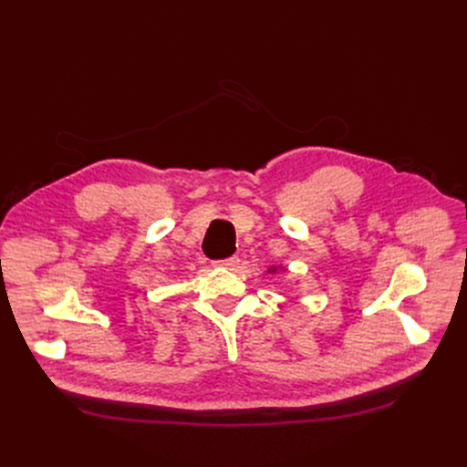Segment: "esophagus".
Wrapping results in <instances>:
<instances>
[{"label": "esophagus", "instance_id": "34e87169", "mask_svg": "<svg viewBox=\"0 0 467 467\" xmlns=\"http://www.w3.org/2000/svg\"><path fill=\"white\" fill-rule=\"evenodd\" d=\"M237 264H239V258H237V256H230V258H226V260H220V262H218V265H222V268H226V270L235 268Z\"/></svg>", "mask_w": 467, "mask_h": 467}]
</instances>
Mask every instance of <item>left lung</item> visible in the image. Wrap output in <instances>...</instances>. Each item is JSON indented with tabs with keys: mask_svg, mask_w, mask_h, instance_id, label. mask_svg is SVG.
<instances>
[{
	"mask_svg": "<svg viewBox=\"0 0 467 467\" xmlns=\"http://www.w3.org/2000/svg\"><path fill=\"white\" fill-rule=\"evenodd\" d=\"M277 265H272V268H268V274H277Z\"/></svg>",
	"mask_w": 467,
	"mask_h": 467,
	"instance_id": "8db88e82",
	"label": "left lung"
}]
</instances>
